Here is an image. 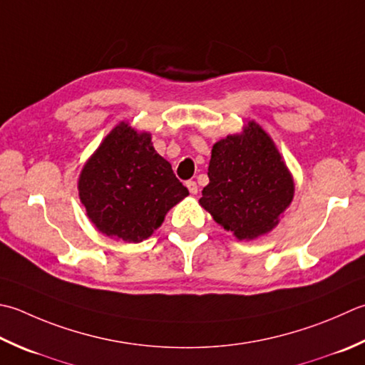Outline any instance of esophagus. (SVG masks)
Returning a JSON list of instances; mask_svg holds the SVG:
<instances>
[{
  "label": "esophagus",
  "instance_id": "1",
  "mask_svg": "<svg viewBox=\"0 0 365 365\" xmlns=\"http://www.w3.org/2000/svg\"><path fill=\"white\" fill-rule=\"evenodd\" d=\"M187 188L190 190V192H191V195H196V192H197V183L195 182V180H188L187 182Z\"/></svg>",
  "mask_w": 365,
  "mask_h": 365
}]
</instances>
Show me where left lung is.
<instances>
[{
  "label": "left lung",
  "instance_id": "1",
  "mask_svg": "<svg viewBox=\"0 0 365 365\" xmlns=\"http://www.w3.org/2000/svg\"><path fill=\"white\" fill-rule=\"evenodd\" d=\"M207 175L210 182L199 202L239 240L272 231L294 196L280 153L255 121L244 134L227 135L213 145Z\"/></svg>",
  "mask_w": 365,
  "mask_h": 365
}]
</instances>
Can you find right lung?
Masks as SVG:
<instances>
[{"label": "right lung", "mask_w": 365, "mask_h": 365, "mask_svg": "<svg viewBox=\"0 0 365 365\" xmlns=\"http://www.w3.org/2000/svg\"><path fill=\"white\" fill-rule=\"evenodd\" d=\"M78 196L99 231L135 244L158 230L188 190L155 152L148 133L120 123L83 166Z\"/></svg>", "instance_id": "add662e5"}]
</instances>
